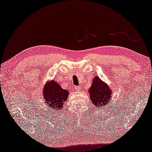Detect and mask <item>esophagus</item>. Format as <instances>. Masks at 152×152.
Here are the masks:
<instances>
[{
	"instance_id": "34e87169",
	"label": "esophagus",
	"mask_w": 152,
	"mask_h": 152,
	"mask_svg": "<svg viewBox=\"0 0 152 152\" xmlns=\"http://www.w3.org/2000/svg\"><path fill=\"white\" fill-rule=\"evenodd\" d=\"M81 89H82V87L80 86H78L75 87V90L76 91H80V90H81Z\"/></svg>"
}]
</instances>
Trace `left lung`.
Returning <instances> with one entry per match:
<instances>
[{"instance_id":"obj_1","label":"left lung","mask_w":152,"mask_h":152,"mask_svg":"<svg viewBox=\"0 0 152 152\" xmlns=\"http://www.w3.org/2000/svg\"><path fill=\"white\" fill-rule=\"evenodd\" d=\"M92 86L89 90L90 100L92 104L98 108L101 106H106L111 100L112 90L106 84H105L98 76H96L92 81Z\"/></svg>"}]
</instances>
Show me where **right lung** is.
Segmentation results:
<instances>
[{"instance_id":"obj_1","label":"right lung","mask_w":152,"mask_h":152,"mask_svg":"<svg viewBox=\"0 0 152 152\" xmlns=\"http://www.w3.org/2000/svg\"><path fill=\"white\" fill-rule=\"evenodd\" d=\"M68 91L62 89L60 85L54 80L46 83L43 90V96L46 104L52 109L59 110L62 109L64 103L68 96Z\"/></svg>"}]
</instances>
